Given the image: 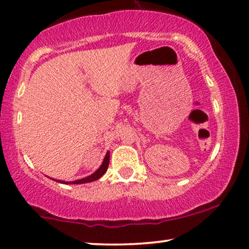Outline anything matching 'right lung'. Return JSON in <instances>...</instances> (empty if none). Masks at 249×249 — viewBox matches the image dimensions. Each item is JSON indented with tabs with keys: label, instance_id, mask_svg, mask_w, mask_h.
<instances>
[{
	"label": "right lung",
	"instance_id": "obj_1",
	"mask_svg": "<svg viewBox=\"0 0 249 249\" xmlns=\"http://www.w3.org/2000/svg\"><path fill=\"white\" fill-rule=\"evenodd\" d=\"M109 158H110V157H109V151H108L105 156L104 161H102L101 166L99 167L93 174H91L90 177H86L84 178H81V180L71 181V182H65V181H60V180H57V182H60V183H64V184H82V183H88V182H92V181L98 180V178H100L102 175H104L106 172H107L108 165H109ZM52 180H54V178H52Z\"/></svg>",
	"mask_w": 249,
	"mask_h": 249
}]
</instances>
